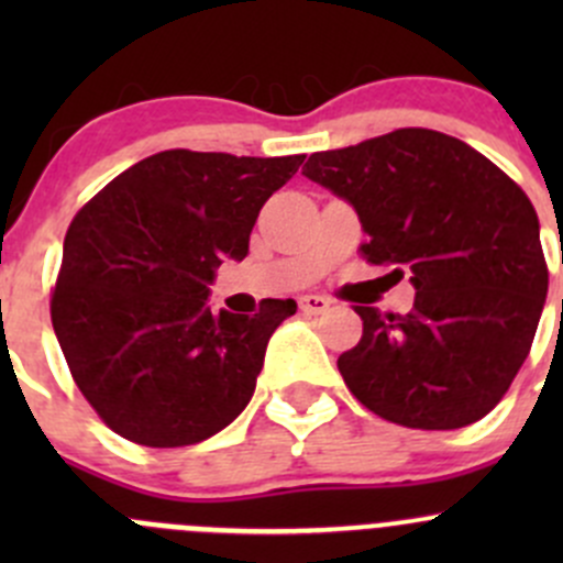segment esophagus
I'll return each mask as SVG.
<instances>
[{
	"label": "esophagus",
	"mask_w": 563,
	"mask_h": 563,
	"mask_svg": "<svg viewBox=\"0 0 563 563\" xmlns=\"http://www.w3.org/2000/svg\"><path fill=\"white\" fill-rule=\"evenodd\" d=\"M299 308L308 316H321L329 310V299L318 297V294H308V297H299Z\"/></svg>",
	"instance_id": "esophagus-1"
}]
</instances>
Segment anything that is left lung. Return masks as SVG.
Segmentation results:
<instances>
[{
	"label": "left lung",
	"instance_id": "left-lung-1",
	"mask_svg": "<svg viewBox=\"0 0 563 563\" xmlns=\"http://www.w3.org/2000/svg\"><path fill=\"white\" fill-rule=\"evenodd\" d=\"M302 174L354 207L365 258L411 275L417 291L406 316L356 308L362 340L338 360L356 400L419 430L485 417L523 367L548 297L526 192L468 144L424 128L316 152Z\"/></svg>",
	"mask_w": 563,
	"mask_h": 563
}]
</instances>
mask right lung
Segmentation results:
<instances>
[{
	"label": "right lung",
	"mask_w": 563,
	"mask_h": 563,
	"mask_svg": "<svg viewBox=\"0 0 563 563\" xmlns=\"http://www.w3.org/2000/svg\"><path fill=\"white\" fill-rule=\"evenodd\" d=\"M302 161L157 152L73 218L51 321L78 389L113 433L187 446L245 411L266 343L297 302L212 313L209 286L225 258H245L261 207Z\"/></svg>",
	"instance_id": "right-lung-1"
}]
</instances>
